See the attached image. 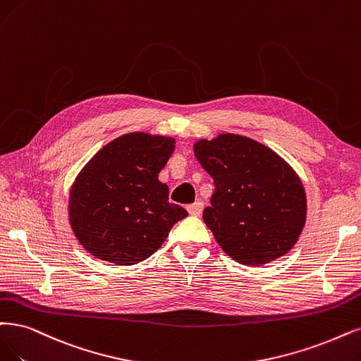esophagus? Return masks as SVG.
Returning <instances> with one entry per match:
<instances>
[{
	"instance_id": "1",
	"label": "esophagus",
	"mask_w": 361,
	"mask_h": 361,
	"mask_svg": "<svg viewBox=\"0 0 361 361\" xmlns=\"http://www.w3.org/2000/svg\"><path fill=\"white\" fill-rule=\"evenodd\" d=\"M202 209H204V202H201V201H197V202L188 207V211H189L190 216H201Z\"/></svg>"
}]
</instances>
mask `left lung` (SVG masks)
Masks as SVG:
<instances>
[{"label":"left lung","instance_id":"8db88e82","mask_svg":"<svg viewBox=\"0 0 361 361\" xmlns=\"http://www.w3.org/2000/svg\"><path fill=\"white\" fill-rule=\"evenodd\" d=\"M193 150L214 178L204 221L226 255L247 266L287 255L306 221L298 172L269 147L238 133L197 140Z\"/></svg>","mask_w":361,"mask_h":361}]
</instances>
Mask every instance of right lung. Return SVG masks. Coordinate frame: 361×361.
I'll use <instances>...</instances> for the list:
<instances>
[{
  "label": "right lung",
  "mask_w": 361,
  "mask_h": 361,
  "mask_svg": "<svg viewBox=\"0 0 361 361\" xmlns=\"http://www.w3.org/2000/svg\"><path fill=\"white\" fill-rule=\"evenodd\" d=\"M173 149L171 137L130 132L104 145L78 172L70 189L68 220L92 256L137 264L188 217L184 208L168 202V185L159 181Z\"/></svg>",
  "instance_id": "1"
}]
</instances>
